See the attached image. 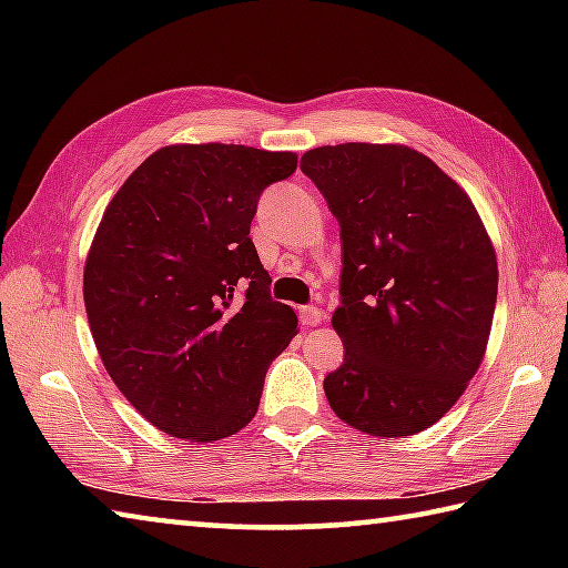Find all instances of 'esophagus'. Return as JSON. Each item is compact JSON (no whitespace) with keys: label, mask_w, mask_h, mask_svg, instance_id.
Segmentation results:
<instances>
[{"label":"esophagus","mask_w":568,"mask_h":568,"mask_svg":"<svg viewBox=\"0 0 568 568\" xmlns=\"http://www.w3.org/2000/svg\"><path fill=\"white\" fill-rule=\"evenodd\" d=\"M301 321H303V325H307V328H313V325H321L323 323V311H321V307H315V305H305V307H301Z\"/></svg>","instance_id":"1"}]
</instances>
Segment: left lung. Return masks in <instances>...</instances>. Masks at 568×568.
<instances>
[{
  "label": "left lung",
  "mask_w": 568,
  "mask_h": 568,
  "mask_svg": "<svg viewBox=\"0 0 568 568\" xmlns=\"http://www.w3.org/2000/svg\"><path fill=\"white\" fill-rule=\"evenodd\" d=\"M301 170L341 225L333 328L345 358L325 396L365 434H418L484 361L498 291L491 240L466 192L410 148L325 145Z\"/></svg>",
  "instance_id": "left-lung-1"
}]
</instances>
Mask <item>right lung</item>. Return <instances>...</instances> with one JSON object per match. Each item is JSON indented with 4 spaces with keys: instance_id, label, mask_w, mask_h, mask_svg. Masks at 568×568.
<instances>
[{
    "instance_id": "obj_1",
    "label": "right lung",
    "mask_w": 568,
    "mask_h": 568,
    "mask_svg": "<svg viewBox=\"0 0 568 568\" xmlns=\"http://www.w3.org/2000/svg\"><path fill=\"white\" fill-rule=\"evenodd\" d=\"M293 152L170 145L124 180L84 263V307L110 378L152 426L190 440L245 428L267 365L297 333L250 240Z\"/></svg>"
}]
</instances>
